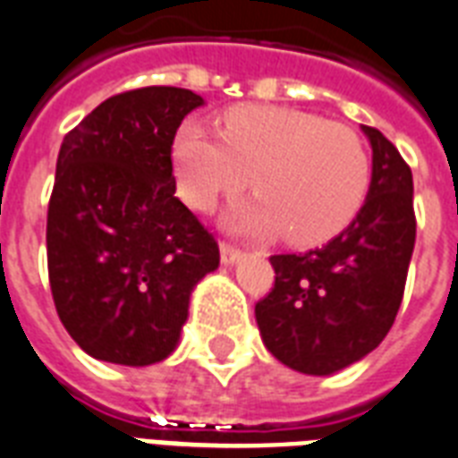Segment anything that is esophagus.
Segmentation results:
<instances>
[{
	"label": "esophagus",
	"instance_id": "34e87169",
	"mask_svg": "<svg viewBox=\"0 0 458 458\" xmlns=\"http://www.w3.org/2000/svg\"><path fill=\"white\" fill-rule=\"evenodd\" d=\"M240 257H242V252L237 250V247H233V244L228 242H221V261L223 264H235V261H240Z\"/></svg>",
	"mask_w": 458,
	"mask_h": 458
}]
</instances>
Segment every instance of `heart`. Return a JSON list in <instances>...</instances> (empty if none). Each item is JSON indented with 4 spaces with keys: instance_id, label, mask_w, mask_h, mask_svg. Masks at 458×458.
I'll return each mask as SVG.
<instances>
[{
    "instance_id": "heart-1",
    "label": "heart",
    "mask_w": 458,
    "mask_h": 458,
    "mask_svg": "<svg viewBox=\"0 0 458 458\" xmlns=\"http://www.w3.org/2000/svg\"><path fill=\"white\" fill-rule=\"evenodd\" d=\"M182 197L208 208L250 184L259 197L235 204L225 225L293 244H319L341 233L368 191L362 141L344 124L293 107L242 105L223 114L221 136L184 124L174 139Z\"/></svg>"
}]
</instances>
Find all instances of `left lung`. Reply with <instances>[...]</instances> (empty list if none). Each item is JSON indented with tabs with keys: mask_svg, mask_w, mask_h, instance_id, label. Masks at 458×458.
Listing matches in <instances>:
<instances>
[{
	"mask_svg": "<svg viewBox=\"0 0 458 458\" xmlns=\"http://www.w3.org/2000/svg\"><path fill=\"white\" fill-rule=\"evenodd\" d=\"M362 131L372 146L362 208L322 247L274 254V288L254 307L268 353L302 375H334L372 353L403 300L415 244L413 174L379 129Z\"/></svg>",
	"mask_w": 458,
	"mask_h": 458,
	"instance_id": "1",
	"label": "left lung"
}]
</instances>
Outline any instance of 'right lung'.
Wrapping results in <instances>:
<instances>
[{
    "instance_id": "right-lung-1",
    "label": "right lung",
    "mask_w": 458,
    "mask_h": 458,
    "mask_svg": "<svg viewBox=\"0 0 458 458\" xmlns=\"http://www.w3.org/2000/svg\"><path fill=\"white\" fill-rule=\"evenodd\" d=\"M204 98L148 86L107 98L62 141L47 271L64 329L96 360L144 368L180 344L214 235L174 197L173 141Z\"/></svg>"
}]
</instances>
